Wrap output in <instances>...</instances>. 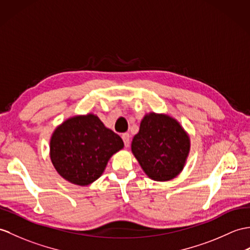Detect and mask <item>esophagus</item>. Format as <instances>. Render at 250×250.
I'll return each instance as SVG.
<instances>
[{
	"mask_svg": "<svg viewBox=\"0 0 250 250\" xmlns=\"http://www.w3.org/2000/svg\"><path fill=\"white\" fill-rule=\"evenodd\" d=\"M123 141L125 143V147H129L130 145V134H127V133H125V134H123Z\"/></svg>",
	"mask_w": 250,
	"mask_h": 250,
	"instance_id": "34e87169",
	"label": "esophagus"
}]
</instances>
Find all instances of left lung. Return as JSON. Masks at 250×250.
Instances as JSON below:
<instances>
[{"mask_svg":"<svg viewBox=\"0 0 250 250\" xmlns=\"http://www.w3.org/2000/svg\"><path fill=\"white\" fill-rule=\"evenodd\" d=\"M131 150L150 179L166 182L183 170L190 151V139L172 116L150 112L142 119Z\"/></svg>","mask_w":250,"mask_h":250,"instance_id":"1","label":"left lung"}]
</instances>
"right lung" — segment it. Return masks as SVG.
Instances as JSON below:
<instances>
[{
	"label": "right lung",
	"mask_w": 250,
	"mask_h": 250,
	"mask_svg": "<svg viewBox=\"0 0 250 250\" xmlns=\"http://www.w3.org/2000/svg\"><path fill=\"white\" fill-rule=\"evenodd\" d=\"M124 147L121 137L97 115H74L52 133L50 159L62 179L87 187L102 176L112 155Z\"/></svg>",
	"instance_id": "obj_1"
}]
</instances>
